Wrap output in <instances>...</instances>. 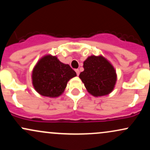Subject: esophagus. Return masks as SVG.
Masks as SVG:
<instances>
[{
    "label": "esophagus",
    "mask_w": 150,
    "mask_h": 150,
    "mask_svg": "<svg viewBox=\"0 0 150 150\" xmlns=\"http://www.w3.org/2000/svg\"><path fill=\"white\" fill-rule=\"evenodd\" d=\"M75 72H76V73H77V75H80V70H79L78 69H76V70H75Z\"/></svg>",
    "instance_id": "esophagus-1"
}]
</instances>
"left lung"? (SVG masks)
I'll return each instance as SVG.
<instances>
[{"mask_svg":"<svg viewBox=\"0 0 150 150\" xmlns=\"http://www.w3.org/2000/svg\"><path fill=\"white\" fill-rule=\"evenodd\" d=\"M84 71L79 77L87 92L96 97L108 95L114 89L117 74L114 67L102 55L87 57L83 63Z\"/></svg>","mask_w":150,"mask_h":150,"instance_id":"obj_1","label":"left lung"}]
</instances>
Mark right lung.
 Instances as JSON below:
<instances>
[{
    "mask_svg": "<svg viewBox=\"0 0 150 150\" xmlns=\"http://www.w3.org/2000/svg\"><path fill=\"white\" fill-rule=\"evenodd\" d=\"M77 74L68 64H65L56 56L47 54L34 65L32 73L34 89L44 97H58L64 92L68 82Z\"/></svg>",
    "mask_w": 150,
    "mask_h": 150,
    "instance_id": "right-lung-1",
    "label": "right lung"
}]
</instances>
